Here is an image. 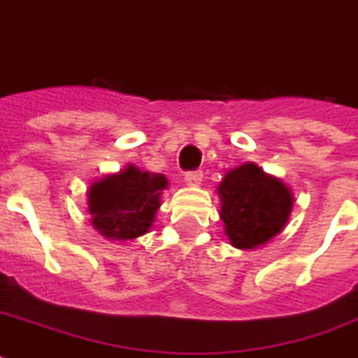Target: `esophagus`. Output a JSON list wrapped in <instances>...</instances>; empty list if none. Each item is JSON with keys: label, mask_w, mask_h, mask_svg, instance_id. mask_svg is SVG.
<instances>
[{"label": "esophagus", "mask_w": 358, "mask_h": 358, "mask_svg": "<svg viewBox=\"0 0 358 358\" xmlns=\"http://www.w3.org/2000/svg\"><path fill=\"white\" fill-rule=\"evenodd\" d=\"M203 179V172L201 170H194V172H186L185 173V182L188 186H197Z\"/></svg>", "instance_id": "34e87169"}]
</instances>
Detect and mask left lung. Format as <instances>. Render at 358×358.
<instances>
[{
    "mask_svg": "<svg viewBox=\"0 0 358 358\" xmlns=\"http://www.w3.org/2000/svg\"><path fill=\"white\" fill-rule=\"evenodd\" d=\"M225 234L236 249H256L278 236L292 210V192L258 164L245 162L217 186Z\"/></svg>",
    "mask_w": 358,
    "mask_h": 358,
    "instance_id": "1",
    "label": "left lung"
}]
</instances>
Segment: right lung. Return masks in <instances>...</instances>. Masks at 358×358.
I'll list each match as a JSON object with an SVG mask.
<instances>
[{
	"instance_id": "obj_1",
	"label": "right lung",
	"mask_w": 358,
	"mask_h": 358,
	"mask_svg": "<svg viewBox=\"0 0 358 358\" xmlns=\"http://www.w3.org/2000/svg\"><path fill=\"white\" fill-rule=\"evenodd\" d=\"M168 186L162 173L128 164L119 173L94 181L87 192L91 225L108 239H135L152 229Z\"/></svg>"
}]
</instances>
